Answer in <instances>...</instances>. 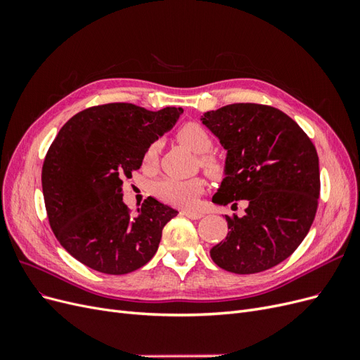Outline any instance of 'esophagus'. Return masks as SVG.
Masks as SVG:
<instances>
[{
	"instance_id": "1",
	"label": "esophagus",
	"mask_w": 360,
	"mask_h": 360,
	"mask_svg": "<svg viewBox=\"0 0 360 360\" xmlns=\"http://www.w3.org/2000/svg\"><path fill=\"white\" fill-rule=\"evenodd\" d=\"M181 214L189 217V219H201V217L204 216L201 212H191V210H183Z\"/></svg>"
}]
</instances>
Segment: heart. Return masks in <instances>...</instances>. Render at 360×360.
I'll return each mask as SVG.
<instances>
[{
  "label": "heart",
  "mask_w": 360,
  "mask_h": 360,
  "mask_svg": "<svg viewBox=\"0 0 360 360\" xmlns=\"http://www.w3.org/2000/svg\"><path fill=\"white\" fill-rule=\"evenodd\" d=\"M177 139L195 153L200 155V165L209 176L217 177L224 171V163L216 158L210 150L213 148V138L207 129L198 123H186L177 130ZM159 143H151L144 153V167L153 168L158 162ZM204 191V181L195 179H176L163 177L153 184V192L158 198L172 205L192 207L197 202L201 192Z\"/></svg>",
  "instance_id": "obj_1"
}]
</instances>
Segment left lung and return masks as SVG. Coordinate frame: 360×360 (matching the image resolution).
Returning <instances> with one entry per match:
<instances>
[{
	"label": "left lung",
	"instance_id": "1",
	"mask_svg": "<svg viewBox=\"0 0 360 360\" xmlns=\"http://www.w3.org/2000/svg\"><path fill=\"white\" fill-rule=\"evenodd\" d=\"M202 123L228 151L213 202L248 204L225 216V240L210 249L224 270L250 275L278 266L307 237L320 197L319 155L287 114L259 103H233L205 112Z\"/></svg>",
	"mask_w": 360,
	"mask_h": 360
}]
</instances>
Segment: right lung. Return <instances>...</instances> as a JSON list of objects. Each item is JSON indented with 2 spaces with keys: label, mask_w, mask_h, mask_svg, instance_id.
<instances>
[{
  "label": "right lung",
  "mask_w": 360,
  "mask_h": 360,
  "mask_svg": "<svg viewBox=\"0 0 360 360\" xmlns=\"http://www.w3.org/2000/svg\"><path fill=\"white\" fill-rule=\"evenodd\" d=\"M183 114L132 103L86 108L61 127L41 168L49 225L60 245L93 270L126 275L147 264L177 210L148 197L132 214L123 180L143 165L147 147Z\"/></svg>",
  "instance_id": "add662e5"
}]
</instances>
